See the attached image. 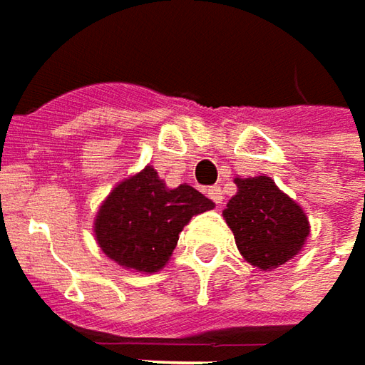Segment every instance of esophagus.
Wrapping results in <instances>:
<instances>
[{"instance_id":"esophagus-1","label":"esophagus","mask_w":365,"mask_h":365,"mask_svg":"<svg viewBox=\"0 0 365 365\" xmlns=\"http://www.w3.org/2000/svg\"><path fill=\"white\" fill-rule=\"evenodd\" d=\"M208 196L212 198V202L216 204V206H220V204H222V200H225L220 185H212V187H208Z\"/></svg>"}]
</instances>
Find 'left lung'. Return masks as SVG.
<instances>
[{"label":"left lung","instance_id":"1","mask_svg":"<svg viewBox=\"0 0 365 365\" xmlns=\"http://www.w3.org/2000/svg\"><path fill=\"white\" fill-rule=\"evenodd\" d=\"M237 194L222 216L241 255L257 269H274L302 251L310 235L300 204L284 194L267 175L235 178Z\"/></svg>","mask_w":365,"mask_h":365}]
</instances>
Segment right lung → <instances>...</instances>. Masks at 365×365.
<instances>
[{"label": "right lung", "instance_id": "add662e5", "mask_svg": "<svg viewBox=\"0 0 365 365\" xmlns=\"http://www.w3.org/2000/svg\"><path fill=\"white\" fill-rule=\"evenodd\" d=\"M212 208V200L192 185L182 183L171 190L147 165L120 182L103 200L93 232L112 262L126 269L155 274L165 267L192 216Z\"/></svg>", "mask_w": 365, "mask_h": 365}]
</instances>
